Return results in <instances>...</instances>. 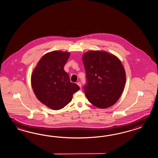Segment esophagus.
Segmentation results:
<instances>
[{
    "label": "esophagus",
    "mask_w": 158,
    "mask_h": 158,
    "mask_svg": "<svg viewBox=\"0 0 158 158\" xmlns=\"http://www.w3.org/2000/svg\"><path fill=\"white\" fill-rule=\"evenodd\" d=\"M77 85L80 87V88H81V82H77Z\"/></svg>",
    "instance_id": "esophagus-1"
}]
</instances>
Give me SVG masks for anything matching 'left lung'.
I'll use <instances>...</instances> for the list:
<instances>
[{"label":"left lung","mask_w":158,"mask_h":158,"mask_svg":"<svg viewBox=\"0 0 158 158\" xmlns=\"http://www.w3.org/2000/svg\"><path fill=\"white\" fill-rule=\"evenodd\" d=\"M87 85L85 96L92 105L106 109L119 99L126 83L124 66L115 55L103 51H90L82 56Z\"/></svg>","instance_id":"8db88e82"}]
</instances>
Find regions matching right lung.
Returning a JSON list of instances; mask_svg holds the SVG:
<instances>
[{"label":"right lung","mask_w":158,"mask_h":158,"mask_svg":"<svg viewBox=\"0 0 158 158\" xmlns=\"http://www.w3.org/2000/svg\"><path fill=\"white\" fill-rule=\"evenodd\" d=\"M70 55L68 52L54 51L39 60L31 77L32 89L41 102L53 110H59L70 102L73 94L80 89L70 81L64 69Z\"/></svg>","instance_id":"add662e5"}]
</instances>
